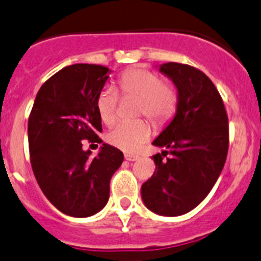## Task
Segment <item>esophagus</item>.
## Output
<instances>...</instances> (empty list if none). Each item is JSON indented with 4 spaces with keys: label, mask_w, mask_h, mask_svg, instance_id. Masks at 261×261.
<instances>
[{
    "label": "esophagus",
    "mask_w": 261,
    "mask_h": 261,
    "mask_svg": "<svg viewBox=\"0 0 261 261\" xmlns=\"http://www.w3.org/2000/svg\"><path fill=\"white\" fill-rule=\"evenodd\" d=\"M125 158L127 161H130V162H133V161H136L139 160V155H135V154H125Z\"/></svg>",
    "instance_id": "esophagus-1"
}]
</instances>
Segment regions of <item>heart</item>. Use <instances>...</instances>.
<instances>
[{
  "instance_id": "b5f03b06",
  "label": "heart",
  "mask_w": 261,
  "mask_h": 261,
  "mask_svg": "<svg viewBox=\"0 0 261 261\" xmlns=\"http://www.w3.org/2000/svg\"><path fill=\"white\" fill-rule=\"evenodd\" d=\"M119 96L138 99L136 116H147L154 125H164L172 118L177 108V91L171 84L153 70L131 68L117 79ZM119 97L113 89L100 90L95 100L96 112L106 125H112L117 118ZM152 127L145 119L134 122H119L107 134L109 144L123 152L133 153L148 142Z\"/></svg>"
}]
</instances>
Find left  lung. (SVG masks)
I'll return each mask as SVG.
<instances>
[{
    "label": "left lung",
    "mask_w": 261,
    "mask_h": 261,
    "mask_svg": "<svg viewBox=\"0 0 261 261\" xmlns=\"http://www.w3.org/2000/svg\"><path fill=\"white\" fill-rule=\"evenodd\" d=\"M160 69L176 86L177 112L153 142L165 150L153 155L155 171L142 186V198L158 215L179 216L215 186L228 154L229 125L218 89L202 70L172 62Z\"/></svg>",
    "instance_id": "8db88e82"
}]
</instances>
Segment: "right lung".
<instances>
[{
    "mask_svg": "<svg viewBox=\"0 0 261 261\" xmlns=\"http://www.w3.org/2000/svg\"><path fill=\"white\" fill-rule=\"evenodd\" d=\"M109 68L73 64L41 86L28 119L29 158L46 198L74 218L99 213L108 202L112 175L123 153L103 144L96 157L82 140L100 143L101 119L95 100L108 80Z\"/></svg>",
    "mask_w": 261,
    "mask_h": 261,
    "instance_id": "1",
    "label": "right lung"
}]
</instances>
